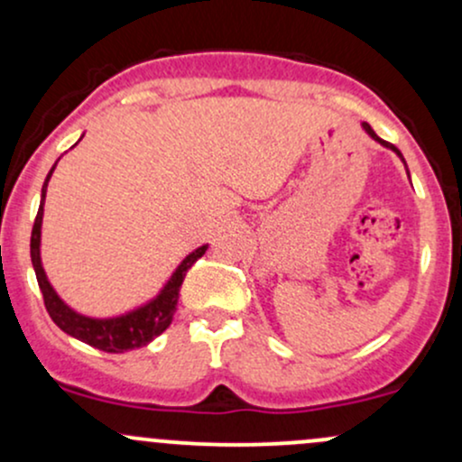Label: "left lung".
Masks as SVG:
<instances>
[{"mask_svg":"<svg viewBox=\"0 0 462 462\" xmlns=\"http://www.w3.org/2000/svg\"><path fill=\"white\" fill-rule=\"evenodd\" d=\"M362 129H364V131H366V134H368V135H371V138H373L374 142H379V144H382V146H386V149H390V151H394V153H397V155H399V160H402V162H403V164H405V160H403L402 151H399V149H397V146H394V144H390V142H386V140H382V138H379V135H377V134H374V131L371 129V125H368V123H362ZM405 173H408V164H405ZM408 177H410V173H408Z\"/></svg>","mask_w":462,"mask_h":462,"instance_id":"1","label":"left lung"}]
</instances>
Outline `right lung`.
<instances>
[{"instance_id": "right-lung-1", "label": "right lung", "mask_w": 462, "mask_h": 462, "mask_svg": "<svg viewBox=\"0 0 462 462\" xmlns=\"http://www.w3.org/2000/svg\"><path fill=\"white\" fill-rule=\"evenodd\" d=\"M59 164V160H57ZM57 164L50 169L48 177L43 181L42 189V204H39L37 219H34L32 226V236H30V258H32L34 273H37L39 289L43 293L45 309H48L50 318H52L54 324L65 331L68 336H72L80 342L89 344V346L98 348V351L107 353H125L134 351V348L146 346L149 342H153L157 336L166 331L173 322V316L177 311V300H180V289L181 282H184L186 272L199 261L201 256L206 254V245L192 250L180 265L175 267V272L171 273L169 281L162 285L157 296L146 300L144 305L129 309V311L120 313V316L111 318H94L85 316V313H79L72 309L63 298L59 296L57 289L52 287V282L48 281V273L43 270L42 261V226H43V206H45V192H48V181L52 177Z\"/></svg>"}]
</instances>
